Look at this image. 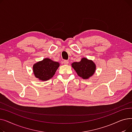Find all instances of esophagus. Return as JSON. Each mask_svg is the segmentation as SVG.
<instances>
[{
	"mask_svg": "<svg viewBox=\"0 0 132 132\" xmlns=\"http://www.w3.org/2000/svg\"><path fill=\"white\" fill-rule=\"evenodd\" d=\"M68 63H69L68 60H64V61H63V64L64 65H67V64H68Z\"/></svg>",
	"mask_w": 132,
	"mask_h": 132,
	"instance_id": "esophagus-1",
	"label": "esophagus"
}]
</instances>
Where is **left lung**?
<instances>
[{"label":"left lung","mask_w":132,"mask_h":132,"mask_svg":"<svg viewBox=\"0 0 132 132\" xmlns=\"http://www.w3.org/2000/svg\"><path fill=\"white\" fill-rule=\"evenodd\" d=\"M71 66L78 75L85 80L92 77L96 70L95 62L86 58H82L79 62H73Z\"/></svg>","instance_id":"left-lung-1"}]
</instances>
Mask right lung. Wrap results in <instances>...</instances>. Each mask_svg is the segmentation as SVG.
Returning <instances> with one entry per match:
<instances>
[{
    "mask_svg": "<svg viewBox=\"0 0 132 132\" xmlns=\"http://www.w3.org/2000/svg\"><path fill=\"white\" fill-rule=\"evenodd\" d=\"M59 66L58 62L54 61L50 58H44L33 65V73L39 80L47 81L53 77Z\"/></svg>",
    "mask_w": 132,
    "mask_h": 132,
    "instance_id": "right-lung-1",
    "label": "right lung"
}]
</instances>
